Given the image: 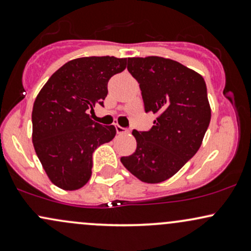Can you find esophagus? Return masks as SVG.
I'll return each mask as SVG.
<instances>
[{
	"label": "esophagus",
	"instance_id": "esophagus-1",
	"mask_svg": "<svg viewBox=\"0 0 251 251\" xmlns=\"http://www.w3.org/2000/svg\"><path fill=\"white\" fill-rule=\"evenodd\" d=\"M116 129H117V133L118 134H125V133H127V132H128L127 128L122 127V126H120V125H116Z\"/></svg>",
	"mask_w": 251,
	"mask_h": 251
}]
</instances>
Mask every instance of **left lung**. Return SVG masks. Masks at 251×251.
<instances>
[{
    "instance_id": "8db88e82",
    "label": "left lung",
    "mask_w": 251,
    "mask_h": 251,
    "mask_svg": "<svg viewBox=\"0 0 251 251\" xmlns=\"http://www.w3.org/2000/svg\"><path fill=\"white\" fill-rule=\"evenodd\" d=\"M127 70L139 83L145 112L157 119L150 131L133 129V154L123 165L145 183L169 179L201 148L211 119L203 76L160 56L128 57Z\"/></svg>"
}]
</instances>
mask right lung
<instances>
[{
    "instance_id": "obj_1",
    "label": "right lung",
    "mask_w": 251,
    "mask_h": 251,
    "mask_svg": "<svg viewBox=\"0 0 251 251\" xmlns=\"http://www.w3.org/2000/svg\"><path fill=\"white\" fill-rule=\"evenodd\" d=\"M127 59L79 57L51 75L33 106V144L51 183L63 190L82 188L92 176L93 152L117 131L91 119L88 112L107 97V83Z\"/></svg>"
}]
</instances>
